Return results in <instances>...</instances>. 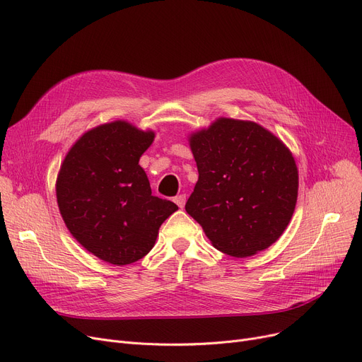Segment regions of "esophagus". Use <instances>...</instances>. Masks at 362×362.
I'll list each match as a JSON object with an SVG mask.
<instances>
[{"mask_svg":"<svg viewBox=\"0 0 362 362\" xmlns=\"http://www.w3.org/2000/svg\"><path fill=\"white\" fill-rule=\"evenodd\" d=\"M175 202L177 204L179 208H183L185 204H186V195H183V194H182V195H177V197L175 198Z\"/></svg>","mask_w":362,"mask_h":362,"instance_id":"esophagus-1","label":"esophagus"}]
</instances>
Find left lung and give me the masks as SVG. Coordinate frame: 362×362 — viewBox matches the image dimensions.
I'll use <instances>...</instances> for the list:
<instances>
[{
  "mask_svg": "<svg viewBox=\"0 0 362 362\" xmlns=\"http://www.w3.org/2000/svg\"><path fill=\"white\" fill-rule=\"evenodd\" d=\"M187 142L199 176L186 213L227 255L267 250L296 206L299 176L291 149L261 124L229 117L191 132Z\"/></svg>",
  "mask_w": 362,
  "mask_h": 362,
  "instance_id": "8db88e82",
  "label": "left lung"
}]
</instances>
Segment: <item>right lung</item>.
I'll use <instances>...</instances> for the list:
<instances>
[{
    "label": "right lung",
    "mask_w": 362,
    "mask_h": 362,
    "mask_svg": "<svg viewBox=\"0 0 362 362\" xmlns=\"http://www.w3.org/2000/svg\"><path fill=\"white\" fill-rule=\"evenodd\" d=\"M154 138V130L127 120L95 126L70 146L57 175V204L69 232L108 264L144 258L177 211L175 202L152 197L139 165Z\"/></svg>",
    "instance_id": "add662e5"
}]
</instances>
